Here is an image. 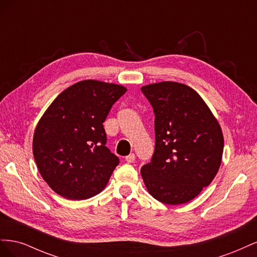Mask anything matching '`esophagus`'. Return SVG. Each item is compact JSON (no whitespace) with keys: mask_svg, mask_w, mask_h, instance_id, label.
I'll use <instances>...</instances> for the list:
<instances>
[{"mask_svg":"<svg viewBox=\"0 0 257 257\" xmlns=\"http://www.w3.org/2000/svg\"><path fill=\"white\" fill-rule=\"evenodd\" d=\"M135 159H136V157H135L134 153H131V154L127 155V157H125V161H126L127 163H134Z\"/></svg>","mask_w":257,"mask_h":257,"instance_id":"34e87169","label":"esophagus"}]
</instances>
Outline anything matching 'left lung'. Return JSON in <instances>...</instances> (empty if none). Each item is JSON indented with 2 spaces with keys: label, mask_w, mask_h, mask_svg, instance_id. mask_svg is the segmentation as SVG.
<instances>
[{
  "label": "left lung",
  "mask_w": 257,
  "mask_h": 257,
  "mask_svg": "<svg viewBox=\"0 0 257 257\" xmlns=\"http://www.w3.org/2000/svg\"><path fill=\"white\" fill-rule=\"evenodd\" d=\"M142 91L155 114L154 153L141 170L146 188L163 204H185L212 182L220 168L221 126L189 85L163 81Z\"/></svg>",
  "instance_id": "left-lung-1"
}]
</instances>
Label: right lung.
Instances as JSON below:
<instances>
[{"instance_id":"right-lung-1","label":"right lung","mask_w":257,"mask_h":257,"mask_svg":"<svg viewBox=\"0 0 257 257\" xmlns=\"http://www.w3.org/2000/svg\"><path fill=\"white\" fill-rule=\"evenodd\" d=\"M125 92L120 84L82 80L60 93L38 121L36 165L62 197L88 199L105 189L119 159L106 147L103 123Z\"/></svg>"}]
</instances>
